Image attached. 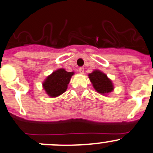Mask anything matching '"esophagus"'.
I'll return each instance as SVG.
<instances>
[{
	"label": "esophagus",
	"mask_w": 153,
	"mask_h": 153,
	"mask_svg": "<svg viewBox=\"0 0 153 153\" xmlns=\"http://www.w3.org/2000/svg\"><path fill=\"white\" fill-rule=\"evenodd\" d=\"M78 71H79L80 73L83 74V73H84V68H83V67H80L79 69H78Z\"/></svg>",
	"instance_id": "obj_1"
}]
</instances>
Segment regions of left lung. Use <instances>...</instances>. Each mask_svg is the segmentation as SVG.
Wrapping results in <instances>:
<instances>
[{
	"instance_id": "left-lung-1",
	"label": "left lung",
	"mask_w": 153,
	"mask_h": 153,
	"mask_svg": "<svg viewBox=\"0 0 153 153\" xmlns=\"http://www.w3.org/2000/svg\"><path fill=\"white\" fill-rule=\"evenodd\" d=\"M88 76L94 89L100 94L105 96L114 90L111 80L101 71L94 70L92 73L89 74Z\"/></svg>"
}]
</instances>
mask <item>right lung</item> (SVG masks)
<instances>
[{"instance_id":"add662e5","label":"right lung","mask_w":153,"mask_h":153,"mask_svg":"<svg viewBox=\"0 0 153 153\" xmlns=\"http://www.w3.org/2000/svg\"><path fill=\"white\" fill-rule=\"evenodd\" d=\"M73 75V72H69L64 69H59L47 77L42 83V87L50 97H57L66 91Z\"/></svg>"}]
</instances>
